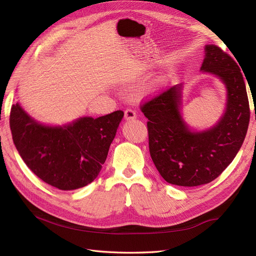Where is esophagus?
Masks as SVG:
<instances>
[{"instance_id": "esophagus-1", "label": "esophagus", "mask_w": 256, "mask_h": 256, "mask_svg": "<svg viewBox=\"0 0 256 256\" xmlns=\"http://www.w3.org/2000/svg\"><path fill=\"white\" fill-rule=\"evenodd\" d=\"M136 118V114L134 110L131 109H127L125 111V120H134Z\"/></svg>"}]
</instances>
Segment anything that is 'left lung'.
<instances>
[{"mask_svg":"<svg viewBox=\"0 0 256 256\" xmlns=\"http://www.w3.org/2000/svg\"><path fill=\"white\" fill-rule=\"evenodd\" d=\"M200 70L226 86L224 112L214 125L196 129L182 115L184 83L176 84L141 106L148 118L150 152L168 184L196 187L216 180L234 160L250 120V108L242 69L214 44L204 47Z\"/></svg>","mask_w":256,"mask_h":256,"instance_id":"obj_1","label":"left lung"}]
</instances>
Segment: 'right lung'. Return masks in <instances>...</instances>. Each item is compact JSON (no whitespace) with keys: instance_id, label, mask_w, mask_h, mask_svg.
Wrapping results in <instances>:
<instances>
[{"instance_id":"1","label":"right lung","mask_w":256,"mask_h":256,"mask_svg":"<svg viewBox=\"0 0 256 256\" xmlns=\"http://www.w3.org/2000/svg\"><path fill=\"white\" fill-rule=\"evenodd\" d=\"M122 118V111H115L47 125L17 102L12 106L10 125L16 148L30 171L52 187L76 190L95 180L102 171Z\"/></svg>"}]
</instances>
